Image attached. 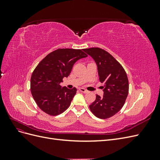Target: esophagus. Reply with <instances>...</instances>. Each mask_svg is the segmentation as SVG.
I'll list each match as a JSON object with an SVG mask.
<instances>
[{
    "label": "esophagus",
    "instance_id": "esophagus-1",
    "mask_svg": "<svg viewBox=\"0 0 160 160\" xmlns=\"http://www.w3.org/2000/svg\"><path fill=\"white\" fill-rule=\"evenodd\" d=\"M79 91H80L81 92H82V93H88V90H86V89H84V88H79Z\"/></svg>",
    "mask_w": 160,
    "mask_h": 160
}]
</instances>
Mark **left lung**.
Listing matches in <instances>:
<instances>
[{
    "instance_id": "obj_1",
    "label": "left lung",
    "mask_w": 160,
    "mask_h": 160,
    "mask_svg": "<svg viewBox=\"0 0 160 160\" xmlns=\"http://www.w3.org/2000/svg\"><path fill=\"white\" fill-rule=\"evenodd\" d=\"M83 51L95 60L98 65L99 81L104 83L103 98L96 95L89 109L97 118L108 119L123 108L129 93V81L125 69L115 58L98 47Z\"/></svg>"
}]
</instances>
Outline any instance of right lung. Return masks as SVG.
Returning a JSON list of instances; mask_svg holds the SVG:
<instances>
[{
  "label": "right lung",
  "instance_id": "right-lung-1",
  "mask_svg": "<svg viewBox=\"0 0 160 160\" xmlns=\"http://www.w3.org/2000/svg\"><path fill=\"white\" fill-rule=\"evenodd\" d=\"M83 49H58L48 54L33 71L31 91L38 107L49 115H58L69 107L77 89L63 87L61 83L67 77L75 62L88 55Z\"/></svg>",
  "mask_w": 160,
  "mask_h": 160
}]
</instances>
